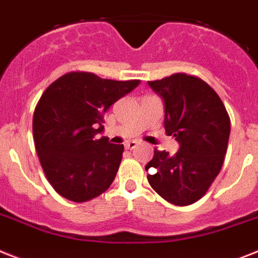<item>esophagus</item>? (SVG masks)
Wrapping results in <instances>:
<instances>
[{
    "mask_svg": "<svg viewBox=\"0 0 258 258\" xmlns=\"http://www.w3.org/2000/svg\"><path fill=\"white\" fill-rule=\"evenodd\" d=\"M138 142L137 141H129L125 144V149H127V150H133V149L137 148Z\"/></svg>",
    "mask_w": 258,
    "mask_h": 258,
    "instance_id": "34e87169",
    "label": "esophagus"
}]
</instances>
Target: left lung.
<instances>
[{
  "mask_svg": "<svg viewBox=\"0 0 258 258\" xmlns=\"http://www.w3.org/2000/svg\"><path fill=\"white\" fill-rule=\"evenodd\" d=\"M165 103L166 133L179 150H155L145 170L153 190L169 203L188 206L207 192L220 172L231 121L224 104L207 83L186 74L148 82Z\"/></svg>",
  "mask_w": 258,
  "mask_h": 258,
  "instance_id": "left-lung-1",
  "label": "left lung"
}]
</instances>
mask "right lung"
I'll use <instances>...</instances> for the list:
<instances>
[{"label":"right lung","instance_id":"add662e5","mask_svg":"<svg viewBox=\"0 0 258 258\" xmlns=\"http://www.w3.org/2000/svg\"><path fill=\"white\" fill-rule=\"evenodd\" d=\"M140 80L117 82L91 72H70L43 92L33 117L34 144L46 178L59 195L82 203L114 180L124 145L110 144L104 113Z\"/></svg>","mask_w":258,"mask_h":258}]
</instances>
